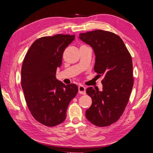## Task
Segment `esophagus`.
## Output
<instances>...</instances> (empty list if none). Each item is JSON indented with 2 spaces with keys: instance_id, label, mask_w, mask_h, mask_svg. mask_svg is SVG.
Listing matches in <instances>:
<instances>
[{
  "instance_id": "1",
  "label": "esophagus",
  "mask_w": 153,
  "mask_h": 153,
  "mask_svg": "<svg viewBox=\"0 0 153 153\" xmlns=\"http://www.w3.org/2000/svg\"><path fill=\"white\" fill-rule=\"evenodd\" d=\"M78 92L79 94H86V88L82 86V85H79L78 86Z\"/></svg>"
}]
</instances>
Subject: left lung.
Here are the masks:
<instances>
[{
  "label": "left lung",
  "mask_w": 153,
  "mask_h": 153,
  "mask_svg": "<svg viewBox=\"0 0 153 153\" xmlns=\"http://www.w3.org/2000/svg\"><path fill=\"white\" fill-rule=\"evenodd\" d=\"M79 38L94 49V71L103 76L102 91L89 87L92 98L87 120L98 127L116 122L128 105L134 85L132 59L122 39L113 32L97 30L80 33Z\"/></svg>",
  "instance_id": "8db88e82"
}]
</instances>
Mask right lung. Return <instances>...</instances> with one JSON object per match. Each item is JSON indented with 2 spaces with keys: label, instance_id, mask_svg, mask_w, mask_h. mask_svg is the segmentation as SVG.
<instances>
[{
  "label": "right lung",
  "instance_id": "right-lung-1",
  "mask_svg": "<svg viewBox=\"0 0 153 153\" xmlns=\"http://www.w3.org/2000/svg\"><path fill=\"white\" fill-rule=\"evenodd\" d=\"M75 35L56 34L35 40L25 55L22 67V86L31 114L38 122L54 127L63 122L71 100L78 88L56 78L65 49Z\"/></svg>",
  "mask_w": 153,
  "mask_h": 153
}]
</instances>
